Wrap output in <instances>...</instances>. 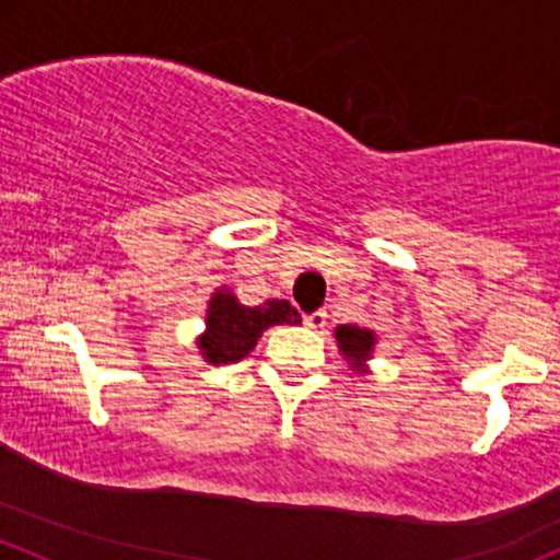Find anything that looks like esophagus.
I'll use <instances>...</instances> for the list:
<instances>
[{
    "label": "esophagus",
    "mask_w": 560,
    "mask_h": 560,
    "mask_svg": "<svg viewBox=\"0 0 560 560\" xmlns=\"http://www.w3.org/2000/svg\"><path fill=\"white\" fill-rule=\"evenodd\" d=\"M303 322H305V327H308V329H324V327H327V311L305 313Z\"/></svg>",
    "instance_id": "esophagus-1"
}]
</instances>
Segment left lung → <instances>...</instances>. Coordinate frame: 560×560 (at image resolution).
<instances>
[{
    "label": "left lung",
    "mask_w": 560,
    "mask_h": 560,
    "mask_svg": "<svg viewBox=\"0 0 560 560\" xmlns=\"http://www.w3.org/2000/svg\"><path fill=\"white\" fill-rule=\"evenodd\" d=\"M335 337H337V346L342 350V355L353 364V370L364 372V361L370 359L374 348L372 331L353 327V324H342V327H337Z\"/></svg>",
    "instance_id": "left-lung-1"
}]
</instances>
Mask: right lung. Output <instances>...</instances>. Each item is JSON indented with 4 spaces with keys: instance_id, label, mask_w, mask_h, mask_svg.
I'll return each instance as SVG.
<instances>
[{
    "instance_id": "add662e5",
    "label": "right lung",
    "mask_w": 560,
    "mask_h": 560,
    "mask_svg": "<svg viewBox=\"0 0 560 560\" xmlns=\"http://www.w3.org/2000/svg\"><path fill=\"white\" fill-rule=\"evenodd\" d=\"M273 324H300V313L287 300H266L249 308L233 292L218 290L207 311V331L199 337L201 355L210 364H236Z\"/></svg>"
}]
</instances>
